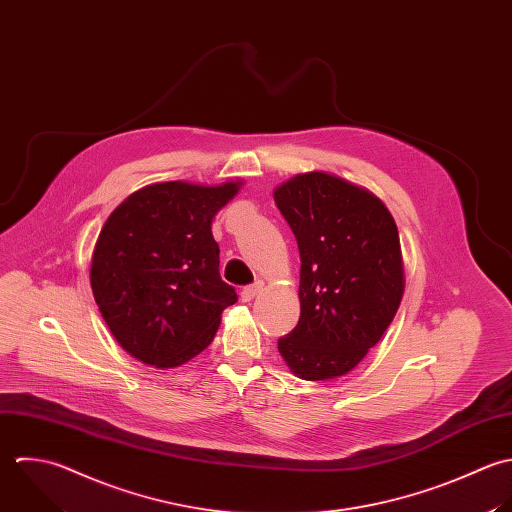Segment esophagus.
<instances>
[{
	"mask_svg": "<svg viewBox=\"0 0 512 512\" xmlns=\"http://www.w3.org/2000/svg\"><path fill=\"white\" fill-rule=\"evenodd\" d=\"M263 287H265L263 281H255L253 285H249V287H245V289L241 291V299H243L245 303H249L251 299H255V297L263 291Z\"/></svg>",
	"mask_w": 512,
	"mask_h": 512,
	"instance_id": "esophagus-1",
	"label": "esophagus"
}]
</instances>
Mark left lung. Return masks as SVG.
<instances>
[{
	"label": "left lung",
	"instance_id": "1",
	"mask_svg": "<svg viewBox=\"0 0 512 512\" xmlns=\"http://www.w3.org/2000/svg\"><path fill=\"white\" fill-rule=\"evenodd\" d=\"M301 255V317L279 353L305 381L353 371L405 291L399 231L385 203L337 175H295L273 193Z\"/></svg>",
	"mask_w": 512,
	"mask_h": 512
}]
</instances>
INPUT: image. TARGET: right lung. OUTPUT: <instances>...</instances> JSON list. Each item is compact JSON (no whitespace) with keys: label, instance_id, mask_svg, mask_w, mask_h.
<instances>
[{"label":"right lung","instance_id":"right-lung-1","mask_svg":"<svg viewBox=\"0 0 512 512\" xmlns=\"http://www.w3.org/2000/svg\"><path fill=\"white\" fill-rule=\"evenodd\" d=\"M241 181L153 183L105 221L91 259L95 303L117 343L157 369L207 349L237 293L219 275L211 223Z\"/></svg>","mask_w":512,"mask_h":512}]
</instances>
